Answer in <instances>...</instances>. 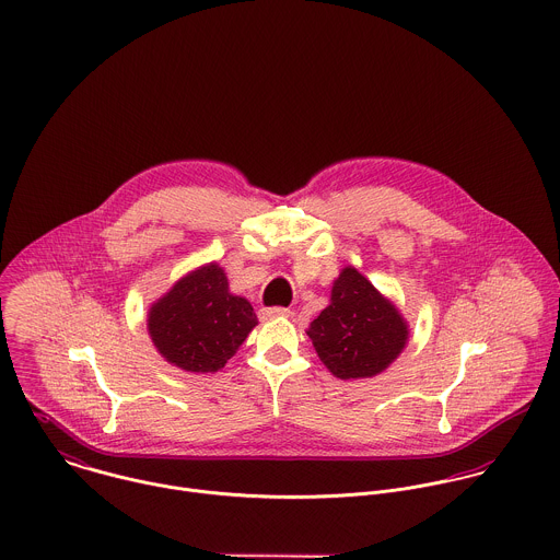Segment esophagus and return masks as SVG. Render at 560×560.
<instances>
[{
  "label": "esophagus",
  "mask_w": 560,
  "mask_h": 560,
  "mask_svg": "<svg viewBox=\"0 0 560 560\" xmlns=\"http://www.w3.org/2000/svg\"><path fill=\"white\" fill-rule=\"evenodd\" d=\"M292 312L285 310V307H264L259 310V320L266 323V320H275V318H290Z\"/></svg>",
  "instance_id": "obj_1"
}]
</instances>
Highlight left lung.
Returning <instances> with one entry per match:
<instances>
[{
    "mask_svg": "<svg viewBox=\"0 0 560 560\" xmlns=\"http://www.w3.org/2000/svg\"><path fill=\"white\" fill-rule=\"evenodd\" d=\"M320 361L341 378H372L387 370L409 341L400 310L357 268H341L331 301L310 325Z\"/></svg>",
    "mask_w": 560,
    "mask_h": 560,
    "instance_id": "8db88e82",
    "label": "left lung"
}]
</instances>
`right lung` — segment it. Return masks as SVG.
<instances>
[{"instance_id": "obj_1", "label": "right lung", "mask_w": 560, "mask_h": 560, "mask_svg": "<svg viewBox=\"0 0 560 560\" xmlns=\"http://www.w3.org/2000/svg\"><path fill=\"white\" fill-rule=\"evenodd\" d=\"M255 325L250 303L229 292V279L217 261L184 275L147 314L155 350L171 365L195 374L224 368Z\"/></svg>"}]
</instances>
